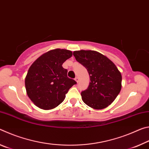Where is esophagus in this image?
<instances>
[{
    "label": "esophagus",
    "instance_id": "obj_1",
    "mask_svg": "<svg viewBox=\"0 0 149 149\" xmlns=\"http://www.w3.org/2000/svg\"><path fill=\"white\" fill-rule=\"evenodd\" d=\"M75 81H76L77 83H78V82H79V77H78L77 76V77H75Z\"/></svg>",
    "mask_w": 149,
    "mask_h": 149
}]
</instances>
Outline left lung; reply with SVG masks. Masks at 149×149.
I'll return each mask as SVG.
<instances>
[{"mask_svg":"<svg viewBox=\"0 0 149 149\" xmlns=\"http://www.w3.org/2000/svg\"><path fill=\"white\" fill-rule=\"evenodd\" d=\"M73 54L90 77L87 89L81 93L83 101L94 109L107 107L122 88V75L117 67L107 56L94 50H78Z\"/></svg>","mask_w":149,"mask_h":149,"instance_id":"left-lung-1","label":"left lung"}]
</instances>
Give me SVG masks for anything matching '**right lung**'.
<instances>
[{
    "mask_svg": "<svg viewBox=\"0 0 149 149\" xmlns=\"http://www.w3.org/2000/svg\"><path fill=\"white\" fill-rule=\"evenodd\" d=\"M72 56L68 50H50L33 63L27 72L25 85L31 101L41 109H52L63 102L65 94L75 80L67 76L68 70L62 67Z\"/></svg>",
    "mask_w": 149,
    "mask_h": 149,
    "instance_id": "obj_1",
    "label": "right lung"
}]
</instances>
